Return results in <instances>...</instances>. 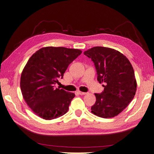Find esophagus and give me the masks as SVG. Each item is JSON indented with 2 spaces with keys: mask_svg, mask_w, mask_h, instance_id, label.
<instances>
[{
  "mask_svg": "<svg viewBox=\"0 0 154 154\" xmlns=\"http://www.w3.org/2000/svg\"><path fill=\"white\" fill-rule=\"evenodd\" d=\"M78 93H79L80 95H85V94H87V92H81V91H78Z\"/></svg>",
  "mask_w": 154,
  "mask_h": 154,
  "instance_id": "1",
  "label": "esophagus"
}]
</instances>
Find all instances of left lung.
Segmentation results:
<instances>
[{
    "mask_svg": "<svg viewBox=\"0 0 154 154\" xmlns=\"http://www.w3.org/2000/svg\"><path fill=\"white\" fill-rule=\"evenodd\" d=\"M83 54L94 63L99 83H105L103 92L94 94L96 103L91 112L103 118L118 116L132 100L137 91L131 63L124 54L109 48L94 47Z\"/></svg>",
    "mask_w": 154,
    "mask_h": 154,
    "instance_id": "obj_1",
    "label": "left lung"
}]
</instances>
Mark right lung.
I'll list each match as a JSON object with an SVG mask.
<instances>
[{
    "label": "right lung",
    "instance_id": "add662e5",
    "mask_svg": "<svg viewBox=\"0 0 154 154\" xmlns=\"http://www.w3.org/2000/svg\"><path fill=\"white\" fill-rule=\"evenodd\" d=\"M82 51L63 47H45L30 57L23 69L20 88L25 102L36 116L46 120L66 113L75 94L56 88L69 65Z\"/></svg>",
    "mask_w": 154,
    "mask_h": 154
}]
</instances>
